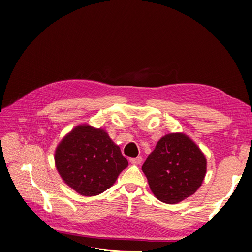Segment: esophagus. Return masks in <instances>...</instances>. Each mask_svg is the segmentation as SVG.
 <instances>
[{
	"label": "esophagus",
	"mask_w": 252,
	"mask_h": 252,
	"mask_svg": "<svg viewBox=\"0 0 252 252\" xmlns=\"http://www.w3.org/2000/svg\"><path fill=\"white\" fill-rule=\"evenodd\" d=\"M142 161V158L141 157H136V158H129V162L131 164H139Z\"/></svg>",
	"instance_id": "1"
}]
</instances>
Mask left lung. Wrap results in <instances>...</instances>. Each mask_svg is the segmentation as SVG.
<instances>
[{
	"label": "left lung",
	"mask_w": 252,
	"mask_h": 252,
	"mask_svg": "<svg viewBox=\"0 0 252 252\" xmlns=\"http://www.w3.org/2000/svg\"><path fill=\"white\" fill-rule=\"evenodd\" d=\"M206 166L204 154L189 135L170 132L158 141L141 169L154 195L174 204L196 192L205 177Z\"/></svg>",
	"instance_id": "obj_1"
}]
</instances>
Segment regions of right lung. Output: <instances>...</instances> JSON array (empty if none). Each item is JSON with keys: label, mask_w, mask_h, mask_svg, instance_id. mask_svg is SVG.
I'll return each mask as SVG.
<instances>
[{"label": "right lung", "mask_w": 252, "mask_h": 252, "mask_svg": "<svg viewBox=\"0 0 252 252\" xmlns=\"http://www.w3.org/2000/svg\"><path fill=\"white\" fill-rule=\"evenodd\" d=\"M55 164L66 186L81 195L94 196L114 186L128 162L104 129L83 124L60 141Z\"/></svg>", "instance_id": "obj_1"}]
</instances>
